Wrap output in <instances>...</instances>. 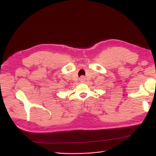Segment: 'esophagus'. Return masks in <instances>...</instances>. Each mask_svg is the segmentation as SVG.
<instances>
[{
	"mask_svg": "<svg viewBox=\"0 0 156 156\" xmlns=\"http://www.w3.org/2000/svg\"><path fill=\"white\" fill-rule=\"evenodd\" d=\"M80 81H81V83H84V81H85V77H84V76H81V77H80Z\"/></svg>",
	"mask_w": 156,
	"mask_h": 156,
	"instance_id": "obj_1",
	"label": "esophagus"
}]
</instances>
